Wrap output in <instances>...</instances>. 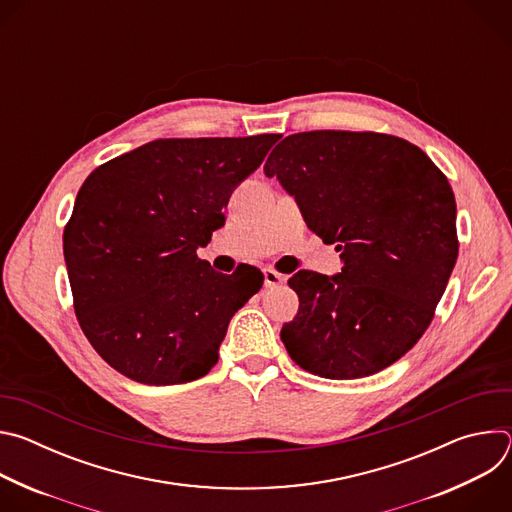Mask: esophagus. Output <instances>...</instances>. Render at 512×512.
Segmentation results:
<instances>
[{"mask_svg": "<svg viewBox=\"0 0 512 512\" xmlns=\"http://www.w3.org/2000/svg\"><path fill=\"white\" fill-rule=\"evenodd\" d=\"M263 279H265V287H277L279 283L285 281V275L277 273L275 269H263Z\"/></svg>", "mask_w": 512, "mask_h": 512, "instance_id": "obj_1", "label": "esophagus"}]
</instances>
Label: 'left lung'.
Returning a JSON list of instances; mask_svg holds the SVG:
<instances>
[{
    "instance_id": "8db88e82",
    "label": "left lung",
    "mask_w": 512,
    "mask_h": 512,
    "mask_svg": "<svg viewBox=\"0 0 512 512\" xmlns=\"http://www.w3.org/2000/svg\"><path fill=\"white\" fill-rule=\"evenodd\" d=\"M263 172L344 263L287 281L300 298L281 328L289 356L336 381L387 369L427 330L458 259L448 178L407 139L332 129L287 135Z\"/></svg>"
}]
</instances>
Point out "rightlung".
<instances>
[{"mask_svg":"<svg viewBox=\"0 0 512 512\" xmlns=\"http://www.w3.org/2000/svg\"><path fill=\"white\" fill-rule=\"evenodd\" d=\"M279 137L156 139L85 180L64 227V261L79 324L117 373L160 387L214 367L263 273H216L196 249L225 225L233 190Z\"/></svg>","mask_w":512,"mask_h":512,"instance_id":"right-lung-1","label":"right lung"}]
</instances>
